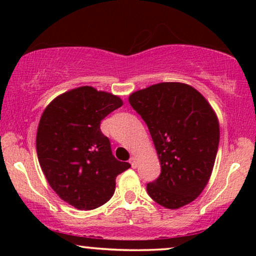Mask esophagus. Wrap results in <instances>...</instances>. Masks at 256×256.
<instances>
[{"label":"esophagus","instance_id":"1","mask_svg":"<svg viewBox=\"0 0 256 256\" xmlns=\"http://www.w3.org/2000/svg\"><path fill=\"white\" fill-rule=\"evenodd\" d=\"M130 164H131L132 168H136V167H137V158L136 156H132L130 158Z\"/></svg>","mask_w":256,"mask_h":256}]
</instances>
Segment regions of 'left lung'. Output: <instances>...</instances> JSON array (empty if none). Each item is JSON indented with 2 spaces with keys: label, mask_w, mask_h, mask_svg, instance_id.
Returning a JSON list of instances; mask_svg holds the SVG:
<instances>
[{
  "label": "left lung",
  "mask_w": 256,
  "mask_h": 256,
  "mask_svg": "<svg viewBox=\"0 0 256 256\" xmlns=\"http://www.w3.org/2000/svg\"><path fill=\"white\" fill-rule=\"evenodd\" d=\"M148 126L161 165L146 192L168 210L189 204L212 174L219 146V122L198 90L178 82L154 84L128 96Z\"/></svg>",
  "instance_id": "8db88e82"
}]
</instances>
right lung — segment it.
<instances>
[{
	"label": "right lung",
	"mask_w": 256,
	"mask_h": 256,
	"mask_svg": "<svg viewBox=\"0 0 256 256\" xmlns=\"http://www.w3.org/2000/svg\"><path fill=\"white\" fill-rule=\"evenodd\" d=\"M122 106L119 96L92 86L61 94L46 106L37 128L40 168L58 198L77 210H95L113 196L116 178L130 168L112 154L100 124Z\"/></svg>",
	"instance_id": "right-lung-1"
}]
</instances>
